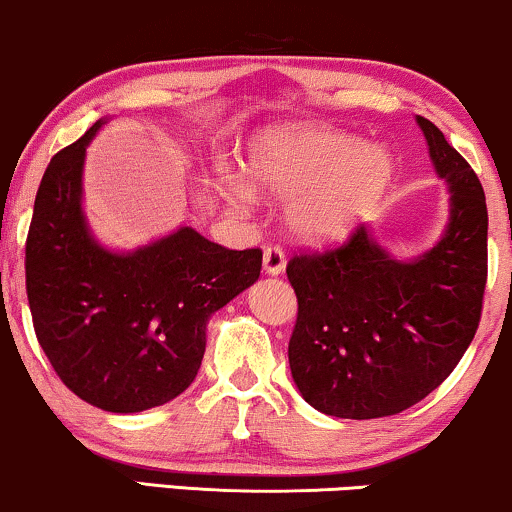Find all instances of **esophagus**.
<instances>
[{
	"instance_id": "obj_1",
	"label": "esophagus",
	"mask_w": 512,
	"mask_h": 512,
	"mask_svg": "<svg viewBox=\"0 0 512 512\" xmlns=\"http://www.w3.org/2000/svg\"><path fill=\"white\" fill-rule=\"evenodd\" d=\"M286 268V256L279 247H265L263 251V270L268 275H282Z\"/></svg>"
}]
</instances>
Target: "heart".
<instances>
[{"mask_svg":"<svg viewBox=\"0 0 512 512\" xmlns=\"http://www.w3.org/2000/svg\"><path fill=\"white\" fill-rule=\"evenodd\" d=\"M244 170L223 174L228 198L247 207L258 191L284 198L286 226L305 242L352 233L394 177L380 144L324 125H275L251 139Z\"/></svg>","mask_w":512,"mask_h":512,"instance_id":"heart-1","label":"heart"}]
</instances>
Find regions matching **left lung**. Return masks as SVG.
<instances>
[{
	"instance_id": "obj_1",
	"label": "left lung",
	"mask_w": 512,
	"mask_h": 512,
	"mask_svg": "<svg viewBox=\"0 0 512 512\" xmlns=\"http://www.w3.org/2000/svg\"><path fill=\"white\" fill-rule=\"evenodd\" d=\"M433 170L450 191L440 240L391 256L361 226L345 247L296 256L289 366L314 410L375 419L408 410L452 373L471 345L487 284V205L478 174L424 116Z\"/></svg>"
}]
</instances>
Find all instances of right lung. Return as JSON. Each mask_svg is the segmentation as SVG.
<instances>
[{
    "label": "right lung",
    "mask_w": 512,
    "mask_h": 512,
    "mask_svg": "<svg viewBox=\"0 0 512 512\" xmlns=\"http://www.w3.org/2000/svg\"><path fill=\"white\" fill-rule=\"evenodd\" d=\"M100 118L48 163L25 247L34 331L60 380L109 412H142L191 387L214 312L261 275V249L233 251L181 226L132 251L97 242L83 165Z\"/></svg>",
    "instance_id": "1"
}]
</instances>
